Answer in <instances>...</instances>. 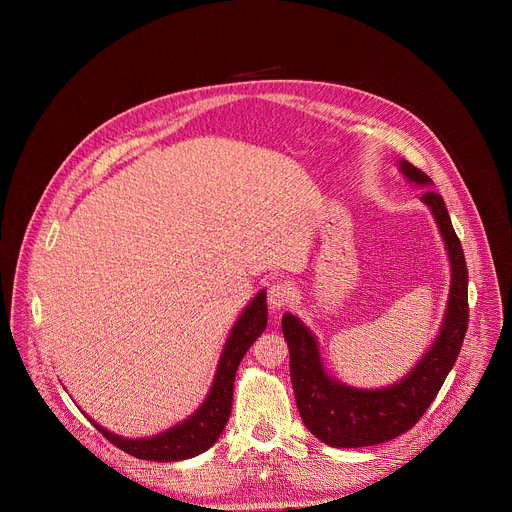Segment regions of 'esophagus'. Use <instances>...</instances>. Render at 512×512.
<instances>
[{
  "label": "esophagus",
  "mask_w": 512,
  "mask_h": 512,
  "mask_svg": "<svg viewBox=\"0 0 512 512\" xmlns=\"http://www.w3.org/2000/svg\"><path fill=\"white\" fill-rule=\"evenodd\" d=\"M291 302V287L287 281H273L267 289V304L273 312L283 310Z\"/></svg>",
  "instance_id": "1"
}]
</instances>
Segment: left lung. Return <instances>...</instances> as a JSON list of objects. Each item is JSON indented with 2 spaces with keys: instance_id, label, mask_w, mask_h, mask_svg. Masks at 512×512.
I'll list each match as a JSON object with an SVG mask.
<instances>
[{
  "instance_id": "left-lung-1",
  "label": "left lung",
  "mask_w": 512,
  "mask_h": 512,
  "mask_svg": "<svg viewBox=\"0 0 512 512\" xmlns=\"http://www.w3.org/2000/svg\"><path fill=\"white\" fill-rule=\"evenodd\" d=\"M399 170L409 184L427 188L431 178L407 160ZM446 243L452 267L450 294L442 328L415 367L383 389H356L330 377L316 336L304 322L285 314L281 330L289 346V377L306 427L332 448H364L395 440L427 411L460 354L468 328V269L460 239L452 227L444 198L427 190L421 196Z\"/></svg>"
}]
</instances>
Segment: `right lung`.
Listing matches in <instances>:
<instances>
[{
  "label": "right lung",
  "instance_id": "obj_1",
  "mask_svg": "<svg viewBox=\"0 0 512 512\" xmlns=\"http://www.w3.org/2000/svg\"><path fill=\"white\" fill-rule=\"evenodd\" d=\"M267 291L261 289L259 294L247 304L239 320L235 322L221 360L212 379V387L204 403L184 421L174 427L152 435V437H123L101 427L97 421L91 423L107 437V440L119 450L127 452L139 460L154 462H178L194 458L206 452L221 437L233 407V387L239 362L251 348V344L263 334L267 326Z\"/></svg>",
  "mask_w": 512,
  "mask_h": 512
}]
</instances>
